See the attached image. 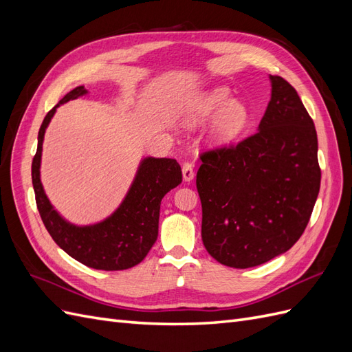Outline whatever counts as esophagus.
Masks as SVG:
<instances>
[{"mask_svg":"<svg viewBox=\"0 0 352 352\" xmlns=\"http://www.w3.org/2000/svg\"><path fill=\"white\" fill-rule=\"evenodd\" d=\"M182 175H184L185 182H190V180H194V177H195L194 166L190 163H185L184 167H182Z\"/></svg>","mask_w":352,"mask_h":352,"instance_id":"1","label":"esophagus"}]
</instances>
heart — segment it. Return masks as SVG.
Segmentation results:
<instances>
[{
    "instance_id": "b5f03b06",
    "label": "heart",
    "mask_w": 352,
    "mask_h": 352,
    "mask_svg": "<svg viewBox=\"0 0 352 352\" xmlns=\"http://www.w3.org/2000/svg\"><path fill=\"white\" fill-rule=\"evenodd\" d=\"M182 117L189 124H198L212 117L207 127V138L214 145L238 140L251 123L250 109L242 101L233 100L225 87L195 95L185 104Z\"/></svg>"
}]
</instances>
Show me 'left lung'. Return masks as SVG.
Masks as SVG:
<instances>
[{
  "label": "left lung",
  "instance_id": "1",
  "mask_svg": "<svg viewBox=\"0 0 352 352\" xmlns=\"http://www.w3.org/2000/svg\"><path fill=\"white\" fill-rule=\"evenodd\" d=\"M272 95L258 132L202 155L197 189L201 236L233 269L279 257L300 239L320 189L317 133L296 91L269 74Z\"/></svg>",
  "mask_w": 352,
  "mask_h": 352
}]
</instances>
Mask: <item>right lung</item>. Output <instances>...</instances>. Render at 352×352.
Here are the masks:
<instances>
[{"instance_id":"add662e5","label":"right lung","mask_w":352,"mask_h":352,"mask_svg":"<svg viewBox=\"0 0 352 352\" xmlns=\"http://www.w3.org/2000/svg\"><path fill=\"white\" fill-rule=\"evenodd\" d=\"M87 94L83 85L67 92L41 124L38 150L32 162L36 206L51 238L72 258L97 270H126L140 264L157 241L162 199L182 184V170L175 158L144 157L124 198L110 216L91 225H76L63 217L51 204L41 182L42 144L60 105Z\"/></svg>"}]
</instances>
